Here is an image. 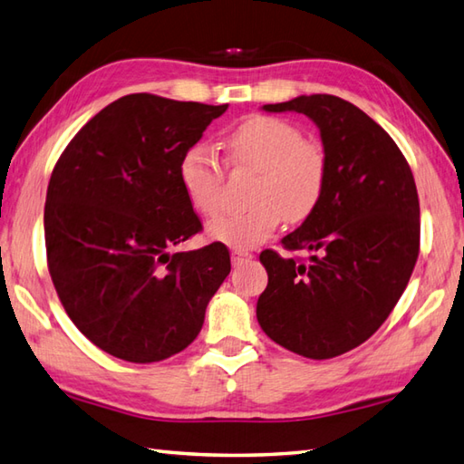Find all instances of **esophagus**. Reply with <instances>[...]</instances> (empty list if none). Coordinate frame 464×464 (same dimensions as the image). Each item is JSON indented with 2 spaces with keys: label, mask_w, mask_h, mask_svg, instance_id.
I'll list each match as a JSON object with an SVG mask.
<instances>
[{
  "label": "esophagus",
  "mask_w": 464,
  "mask_h": 464,
  "mask_svg": "<svg viewBox=\"0 0 464 464\" xmlns=\"http://www.w3.org/2000/svg\"><path fill=\"white\" fill-rule=\"evenodd\" d=\"M252 260V254L250 252H246V250H232V266H242V264H246V262H250Z\"/></svg>",
  "instance_id": "34e87169"
}]
</instances>
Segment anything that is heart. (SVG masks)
I'll return each instance as SVG.
<instances>
[{"label":"heart","mask_w":464,"mask_h":464,"mask_svg":"<svg viewBox=\"0 0 464 464\" xmlns=\"http://www.w3.org/2000/svg\"><path fill=\"white\" fill-rule=\"evenodd\" d=\"M232 166L256 169L248 210L226 214L208 226V236L236 250L256 248L276 232L282 220L306 218L326 182V156L316 141L285 120L252 116L224 138ZM188 202L206 218L224 208V169L204 146H194L179 162Z\"/></svg>","instance_id":"obj_1"}]
</instances>
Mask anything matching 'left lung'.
Wrapping results in <instances>:
<instances>
[{
    "mask_svg": "<svg viewBox=\"0 0 464 464\" xmlns=\"http://www.w3.org/2000/svg\"><path fill=\"white\" fill-rule=\"evenodd\" d=\"M262 110L314 121L326 182L314 210L282 238L286 250H308V262L260 254L268 286L256 318L286 351L324 361L371 338L409 285L420 238L417 186L392 138L351 102L314 93Z\"/></svg>",
    "mask_w": 464,
    "mask_h": 464,
    "instance_id": "left-lung-1",
    "label": "left lung"
}]
</instances>
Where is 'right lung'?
Listing matches in <instances>:
<instances>
[{
	"instance_id": "add662e5",
	"label": "right lung",
	"mask_w": 464,
	"mask_h": 464,
	"mask_svg": "<svg viewBox=\"0 0 464 464\" xmlns=\"http://www.w3.org/2000/svg\"><path fill=\"white\" fill-rule=\"evenodd\" d=\"M228 110L130 93L96 113L47 184V266L80 333L121 361L182 353L230 274L220 242L169 254L202 228L179 162Z\"/></svg>"
}]
</instances>
